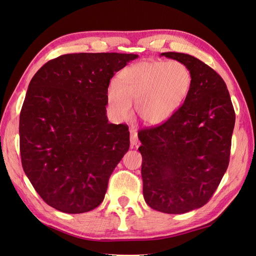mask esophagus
Instances as JSON below:
<instances>
[{"instance_id":"esophagus-1","label":"esophagus","mask_w":256,"mask_h":256,"mask_svg":"<svg viewBox=\"0 0 256 256\" xmlns=\"http://www.w3.org/2000/svg\"><path fill=\"white\" fill-rule=\"evenodd\" d=\"M138 143V132L136 130H131L130 131V144L131 146H136Z\"/></svg>"}]
</instances>
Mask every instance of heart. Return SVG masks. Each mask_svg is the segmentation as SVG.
I'll use <instances>...</instances> for the list:
<instances>
[{"label": "heart", "instance_id": "heart-1", "mask_svg": "<svg viewBox=\"0 0 256 256\" xmlns=\"http://www.w3.org/2000/svg\"><path fill=\"white\" fill-rule=\"evenodd\" d=\"M192 85L189 67L178 60H141L122 69L118 82L106 90V102L116 120H128L136 113L145 124L160 125L178 111Z\"/></svg>", "mask_w": 256, "mask_h": 256}]
</instances>
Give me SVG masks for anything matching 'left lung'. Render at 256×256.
<instances>
[{
  "label": "left lung",
  "mask_w": 256,
  "mask_h": 256,
  "mask_svg": "<svg viewBox=\"0 0 256 256\" xmlns=\"http://www.w3.org/2000/svg\"><path fill=\"white\" fill-rule=\"evenodd\" d=\"M192 74L189 94L160 126L140 130L143 196L154 210L184 214L204 206L226 172L235 111L226 84L189 54L164 52Z\"/></svg>",
  "instance_id": "8db88e82"
}]
</instances>
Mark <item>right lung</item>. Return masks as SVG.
<instances>
[{
    "instance_id": "add662e5",
    "label": "right lung",
    "mask_w": 256,
    "mask_h": 256,
    "mask_svg": "<svg viewBox=\"0 0 256 256\" xmlns=\"http://www.w3.org/2000/svg\"><path fill=\"white\" fill-rule=\"evenodd\" d=\"M138 56L64 54L30 80L19 122L21 162L49 206L82 214L104 200L130 144L127 125L108 122L106 90L115 72Z\"/></svg>"
}]
</instances>
